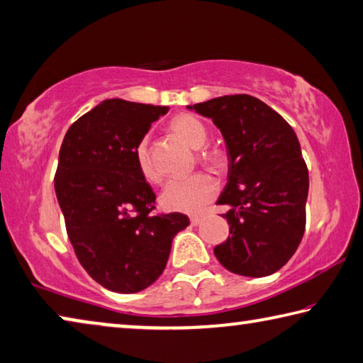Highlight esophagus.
Wrapping results in <instances>:
<instances>
[{
    "instance_id": "34e87169",
    "label": "esophagus",
    "mask_w": 363,
    "mask_h": 363,
    "mask_svg": "<svg viewBox=\"0 0 363 363\" xmlns=\"http://www.w3.org/2000/svg\"><path fill=\"white\" fill-rule=\"evenodd\" d=\"M201 220H203V217H201V216H193V217H189V222H191L193 227H196V225H199V223H201Z\"/></svg>"
}]
</instances>
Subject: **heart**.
Wrapping results in <instances>:
<instances>
[{
  "instance_id": "heart-1",
  "label": "heart",
  "mask_w": 363,
  "mask_h": 363,
  "mask_svg": "<svg viewBox=\"0 0 363 363\" xmlns=\"http://www.w3.org/2000/svg\"><path fill=\"white\" fill-rule=\"evenodd\" d=\"M170 130L177 136L191 146L193 150H201L199 160L206 167H209L213 172H222L227 165V156L225 152L217 150V147H202L209 141V132H207L206 125L201 118L193 114H178L170 121ZM136 165H138L140 174L147 182H159V172L152 165V160L150 156V140L147 136L141 138L135 150ZM217 194V183L211 175L199 174L189 175V177H180L172 178L164 186L162 193H160V206L165 211L172 212H185V213H194L211 203Z\"/></svg>"
}]
</instances>
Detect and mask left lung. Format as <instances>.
Listing matches in <instances>:
<instances>
[{
    "label": "left lung",
    "mask_w": 363,
    "mask_h": 363,
    "mask_svg": "<svg viewBox=\"0 0 363 363\" xmlns=\"http://www.w3.org/2000/svg\"><path fill=\"white\" fill-rule=\"evenodd\" d=\"M212 118L228 154V182L217 204L230 225L213 247L225 269L260 278L293 257L306 230L308 170L293 127L262 101L230 94L188 106Z\"/></svg>",
    "instance_id": "obj_1"
}]
</instances>
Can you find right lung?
Instances as JSON below:
<instances>
[{"mask_svg":"<svg viewBox=\"0 0 363 363\" xmlns=\"http://www.w3.org/2000/svg\"><path fill=\"white\" fill-rule=\"evenodd\" d=\"M165 106L106 99L65 133L55 177L65 230L83 269L106 289L132 294L167 265L185 213L152 216L156 194L140 174L135 150Z\"/></svg>","mask_w":363,"mask_h":363,"instance_id":"obj_1","label":"right lung"}]
</instances>
